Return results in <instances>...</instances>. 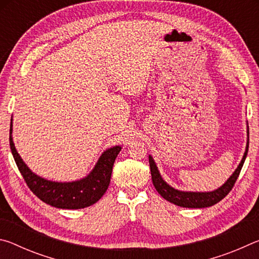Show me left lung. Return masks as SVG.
<instances>
[{
	"label": "left lung",
	"mask_w": 259,
	"mask_h": 259,
	"mask_svg": "<svg viewBox=\"0 0 259 259\" xmlns=\"http://www.w3.org/2000/svg\"><path fill=\"white\" fill-rule=\"evenodd\" d=\"M248 135H249V130H248ZM248 148H249V142L247 143L244 155L242 157V160H241L238 168H236L233 175L227 179V182L224 184V185L219 187L216 191L207 192V193H200V192L196 193V192H182V191L175 190V188L169 186L168 184L162 179L159 170H157L155 165L154 160L152 159V156H150L148 157V161H150L153 185H154L155 190L159 192V194L162 196V198L174 204L179 205V207H184V208L211 207V205L218 203L219 201L224 199L225 196L229 194L232 188H233L236 179H238L240 175L241 169H242L245 157H247Z\"/></svg>",
	"instance_id": "1"
}]
</instances>
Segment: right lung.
<instances>
[{"instance_id":"1","label":"right lung","mask_w":259,"mask_h":259,"mask_svg":"<svg viewBox=\"0 0 259 259\" xmlns=\"http://www.w3.org/2000/svg\"><path fill=\"white\" fill-rule=\"evenodd\" d=\"M11 131L12 123L10 125L9 140L16 164L29 190L43 202L60 209H81L97 202L107 191L114 161L121 151L120 146H114L105 151L88 177L72 183H57L47 181L30 171L16 151Z\"/></svg>"}]
</instances>
